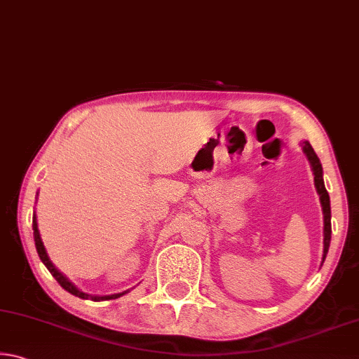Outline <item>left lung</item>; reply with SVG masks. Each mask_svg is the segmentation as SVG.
<instances>
[{
  "mask_svg": "<svg viewBox=\"0 0 359 359\" xmlns=\"http://www.w3.org/2000/svg\"><path fill=\"white\" fill-rule=\"evenodd\" d=\"M302 150L304 154H306L309 163H311L312 166V171H313V180H315V188H317V191L320 194V203H321V208H323V218H325V228H323V234H325V239H323V259H321V263H323L325 258H326V253L330 250V242H331V205H330V194H327L326 188H325V182H323V168H321V163L318 160L317 154H315L312 145L309 144L307 141L302 142Z\"/></svg>",
  "mask_w": 359,
  "mask_h": 359,
  "instance_id": "left-lung-1",
  "label": "left lung"
}]
</instances>
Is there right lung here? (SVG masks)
I'll return each instance as SVG.
<instances>
[{
    "label": "right lung",
    "mask_w": 359,
    "mask_h": 359,
    "mask_svg": "<svg viewBox=\"0 0 359 359\" xmlns=\"http://www.w3.org/2000/svg\"><path fill=\"white\" fill-rule=\"evenodd\" d=\"M33 236H34V244H36V250H38V255L42 263L46 264V267L48 271H50V274L55 277V280L62 285V287L68 291V293L74 294L77 297H81V299H92V301H107V299H117V297L123 296L126 291L123 293H117V294H109V296H92V294H87L83 293V291L79 290L74 283L69 282L68 278H66L62 272H60L55 266L52 264V261L48 259V255L46 252V247L42 244V239H41V234H39V229H38V222H36V214L33 215Z\"/></svg>",
    "instance_id": "add662e5"
}]
</instances>
